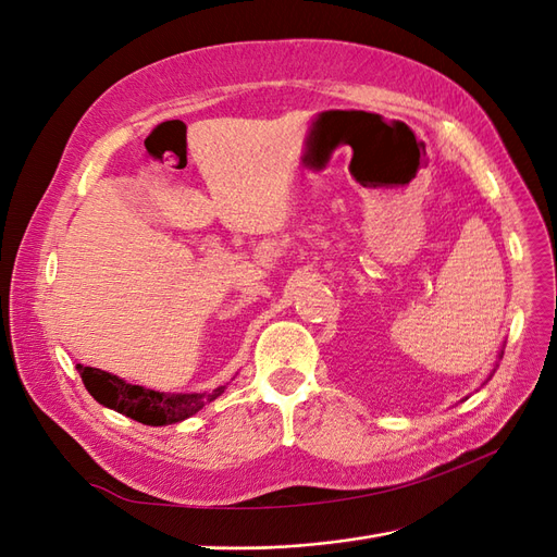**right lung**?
Segmentation results:
<instances>
[{
  "label": "right lung",
  "instance_id": "obj_1",
  "mask_svg": "<svg viewBox=\"0 0 557 557\" xmlns=\"http://www.w3.org/2000/svg\"><path fill=\"white\" fill-rule=\"evenodd\" d=\"M86 391L104 407L123 413L144 425H172L178 420L190 418L199 409H205L209 401L221 397L227 385L215 387L213 393H195V395H164L156 391H146L141 385L125 383L102 369L76 364Z\"/></svg>",
  "mask_w": 557,
  "mask_h": 557
}]
</instances>
